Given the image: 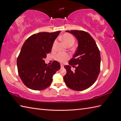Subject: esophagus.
Wrapping results in <instances>:
<instances>
[{
  "mask_svg": "<svg viewBox=\"0 0 121 121\" xmlns=\"http://www.w3.org/2000/svg\"><path fill=\"white\" fill-rule=\"evenodd\" d=\"M61 68H64V65H61Z\"/></svg>",
  "mask_w": 121,
  "mask_h": 121,
  "instance_id": "esophagus-1",
  "label": "esophagus"
}]
</instances>
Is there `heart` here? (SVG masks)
Wrapping results in <instances>:
<instances>
[{"mask_svg": "<svg viewBox=\"0 0 121 121\" xmlns=\"http://www.w3.org/2000/svg\"><path fill=\"white\" fill-rule=\"evenodd\" d=\"M61 39L63 40V42L65 43V44L69 47L72 46L74 43H75V38L73 37V35L68 33H65L62 36H61ZM56 40H55L53 42V45L52 46V50H54L55 49L56 46ZM70 58V55L67 53L64 52H59L57 55L55 56V59L56 61H59V62L64 63L66 62Z\"/></svg>", "mask_w": 121, "mask_h": 121, "instance_id": "heart-1", "label": "heart"}]
</instances>
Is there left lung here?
<instances>
[{
	"instance_id": "obj_1",
	"label": "left lung",
	"mask_w": 121,
	"mask_h": 121,
	"mask_svg": "<svg viewBox=\"0 0 121 121\" xmlns=\"http://www.w3.org/2000/svg\"><path fill=\"white\" fill-rule=\"evenodd\" d=\"M78 39V46L73 57L69 61L70 65H65L66 74L63 77L65 84L74 91H84L96 81L100 71V53L91 35L84 30H66ZM71 66L76 67L75 71Z\"/></svg>"
}]
</instances>
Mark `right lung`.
<instances>
[{"label":"right lung","mask_w":121,"mask_h":121,"mask_svg":"<svg viewBox=\"0 0 121 121\" xmlns=\"http://www.w3.org/2000/svg\"><path fill=\"white\" fill-rule=\"evenodd\" d=\"M60 33H38L30 36L23 45L17 59V71L28 88L35 91L47 88L52 83V76L60 69L58 61L48 65L44 61Z\"/></svg>","instance_id":"add662e5"}]
</instances>
